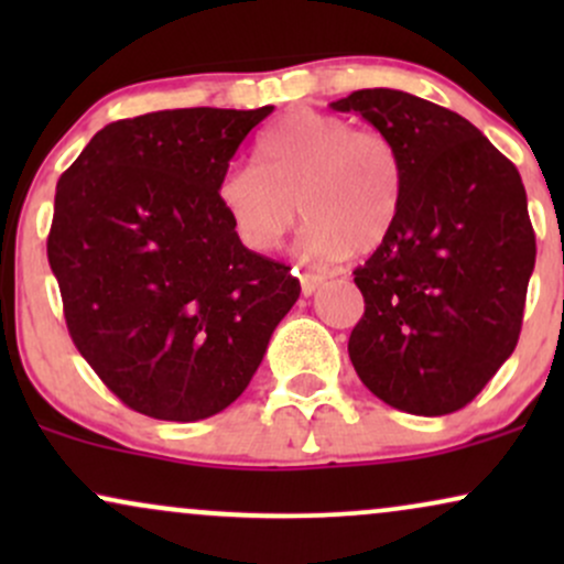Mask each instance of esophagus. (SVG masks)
Instances as JSON below:
<instances>
[{
    "mask_svg": "<svg viewBox=\"0 0 564 564\" xmlns=\"http://www.w3.org/2000/svg\"><path fill=\"white\" fill-rule=\"evenodd\" d=\"M300 283H302V294H304V296H313L315 291L321 289L323 278H318V275H310V273H304V275H300Z\"/></svg>",
    "mask_w": 564,
    "mask_h": 564,
    "instance_id": "obj_1",
    "label": "esophagus"
}]
</instances>
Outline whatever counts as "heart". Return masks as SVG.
<instances>
[{
    "instance_id": "1",
    "label": "heart",
    "mask_w": 564,
    "mask_h": 564,
    "mask_svg": "<svg viewBox=\"0 0 564 564\" xmlns=\"http://www.w3.org/2000/svg\"><path fill=\"white\" fill-rule=\"evenodd\" d=\"M257 164L230 166L217 183L219 209L246 249L275 251L296 225V204L307 219L296 249L310 264L368 254L398 223L403 164L379 129L294 111L262 134Z\"/></svg>"
}]
</instances>
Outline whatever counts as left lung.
Listing matches in <instances>:
<instances>
[{
  "label": "left lung",
  "mask_w": 564,
  "mask_h": 564,
  "mask_svg": "<svg viewBox=\"0 0 564 564\" xmlns=\"http://www.w3.org/2000/svg\"><path fill=\"white\" fill-rule=\"evenodd\" d=\"M394 142L403 200L387 241L355 270L366 313L349 334L364 384L398 411L445 416L514 352L535 232L520 172L464 116L400 89L332 102Z\"/></svg>",
  "instance_id": "obj_1"
}]
</instances>
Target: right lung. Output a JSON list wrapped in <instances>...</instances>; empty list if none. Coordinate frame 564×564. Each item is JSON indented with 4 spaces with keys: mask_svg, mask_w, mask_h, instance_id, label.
Segmentation results:
<instances>
[{
    "mask_svg": "<svg viewBox=\"0 0 564 564\" xmlns=\"http://www.w3.org/2000/svg\"><path fill=\"white\" fill-rule=\"evenodd\" d=\"M270 113L113 121L57 180L47 260L68 334L132 411L161 422L225 411L300 300L291 268L246 249L217 204L219 177Z\"/></svg>",
    "mask_w": 564,
    "mask_h": 564,
    "instance_id": "1",
    "label": "right lung"
}]
</instances>
